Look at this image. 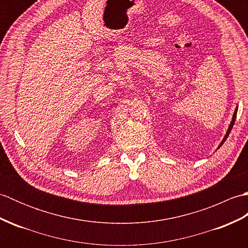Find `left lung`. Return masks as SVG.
<instances>
[{"label":"left lung","mask_w":248,"mask_h":248,"mask_svg":"<svg viewBox=\"0 0 248 248\" xmlns=\"http://www.w3.org/2000/svg\"><path fill=\"white\" fill-rule=\"evenodd\" d=\"M236 112H238V108H235V110H234V113H233V116H232V120H231V123H230V124H229V128H228V131L227 132H226V135H225V138L223 139V140H222V143L219 144V146H218V148L219 147H222V145L225 143V140H227V138H228V135H229V133H230V131H231V129H232V127H233V124H234V121H235V118H236Z\"/></svg>","instance_id":"8db88e82"}]
</instances>
